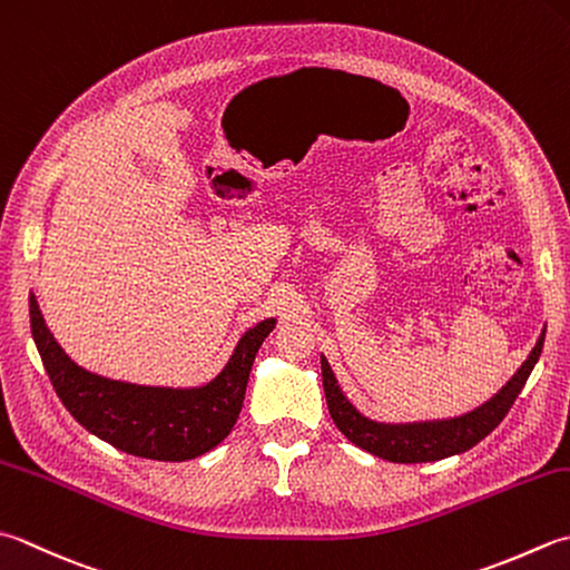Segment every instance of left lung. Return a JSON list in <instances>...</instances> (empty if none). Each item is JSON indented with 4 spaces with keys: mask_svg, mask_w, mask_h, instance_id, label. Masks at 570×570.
Masks as SVG:
<instances>
[{
    "mask_svg": "<svg viewBox=\"0 0 570 570\" xmlns=\"http://www.w3.org/2000/svg\"><path fill=\"white\" fill-rule=\"evenodd\" d=\"M546 328L529 353V358L521 363L519 371L509 377V383L499 393L487 400L472 412H464L460 417L450 420H425V422H377L365 417L341 390L336 375H333L326 355H321V375L323 393H326L328 412L336 428L348 438L355 448L371 452L381 460L397 464H417V462H438L444 456L462 454L472 450L476 442H482L492 432L507 412L514 405V400L527 385L533 365L539 363L543 351Z\"/></svg>",
    "mask_w": 570,
    "mask_h": 570,
    "instance_id": "left-lung-1",
    "label": "left lung"
}]
</instances>
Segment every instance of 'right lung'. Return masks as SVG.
I'll use <instances>...</instances> for the list:
<instances>
[{
  "label": "right lung",
  "instance_id": "obj_1",
  "mask_svg": "<svg viewBox=\"0 0 570 570\" xmlns=\"http://www.w3.org/2000/svg\"><path fill=\"white\" fill-rule=\"evenodd\" d=\"M29 318L49 381L78 425L120 452L158 462L195 460L227 438L239 417L256 351L276 326V318L252 326L209 383L160 387L114 381L73 363L53 338L33 294Z\"/></svg>",
  "mask_w": 570,
  "mask_h": 570
}]
</instances>
